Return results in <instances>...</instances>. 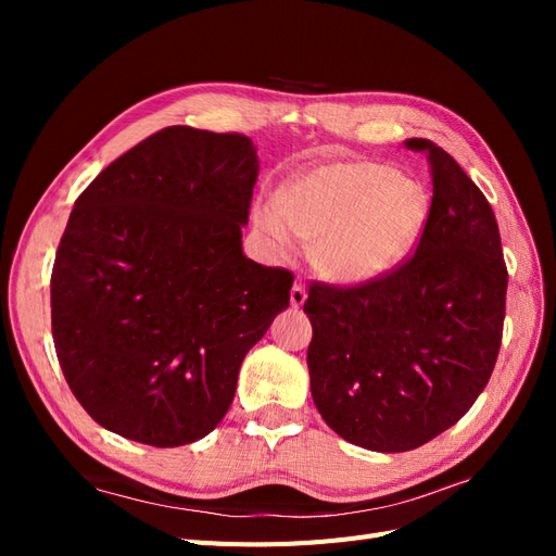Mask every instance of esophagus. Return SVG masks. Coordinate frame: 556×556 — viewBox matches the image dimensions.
<instances>
[{"mask_svg":"<svg viewBox=\"0 0 556 556\" xmlns=\"http://www.w3.org/2000/svg\"><path fill=\"white\" fill-rule=\"evenodd\" d=\"M306 296H308L306 288H301V285H294V288L290 290V304H292V308L304 306L306 304Z\"/></svg>","mask_w":556,"mask_h":556,"instance_id":"34e87169","label":"esophagus"}]
</instances>
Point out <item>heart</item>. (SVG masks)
I'll list each match as a JSON object with an SVG mask.
<instances>
[{"label":"heart","instance_id":"obj_1","mask_svg":"<svg viewBox=\"0 0 556 556\" xmlns=\"http://www.w3.org/2000/svg\"><path fill=\"white\" fill-rule=\"evenodd\" d=\"M252 220L276 257L294 255L299 239L313 241L315 271L359 288L413 255L429 220V197L387 164L327 162L285 182L278 201H262Z\"/></svg>","mask_w":556,"mask_h":556}]
</instances>
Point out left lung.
Here are the masks:
<instances>
[{"label": "left lung", "instance_id": "obj_1", "mask_svg": "<svg viewBox=\"0 0 556 556\" xmlns=\"http://www.w3.org/2000/svg\"><path fill=\"white\" fill-rule=\"evenodd\" d=\"M425 150L433 182L415 255L359 288L313 285L308 374L329 429L374 452H408L450 429L490 382L508 271L490 201L443 148Z\"/></svg>", "mask_w": 556, "mask_h": 556}]
</instances>
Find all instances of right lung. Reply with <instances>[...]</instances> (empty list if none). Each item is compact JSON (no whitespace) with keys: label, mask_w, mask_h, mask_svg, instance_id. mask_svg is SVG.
Here are the masks:
<instances>
[{"label":"right lung","mask_w":556,"mask_h":556,"mask_svg":"<svg viewBox=\"0 0 556 556\" xmlns=\"http://www.w3.org/2000/svg\"><path fill=\"white\" fill-rule=\"evenodd\" d=\"M243 134L166 127L83 192L50 276L62 374L97 425L153 447L208 435L294 276L243 255L257 182Z\"/></svg>","instance_id":"right-lung-1"}]
</instances>
